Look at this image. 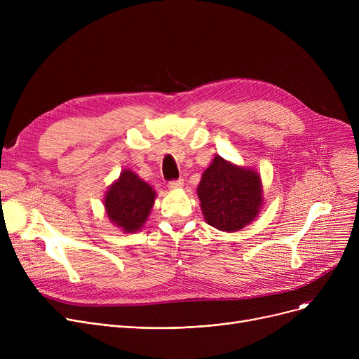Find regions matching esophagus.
I'll use <instances>...</instances> for the list:
<instances>
[{"mask_svg":"<svg viewBox=\"0 0 359 359\" xmlns=\"http://www.w3.org/2000/svg\"><path fill=\"white\" fill-rule=\"evenodd\" d=\"M182 186H183V179L173 180V182L168 183V189H170V191H177V189H180Z\"/></svg>","mask_w":359,"mask_h":359,"instance_id":"1","label":"esophagus"}]
</instances>
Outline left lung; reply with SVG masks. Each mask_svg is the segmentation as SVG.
<instances>
[{"instance_id": "left-lung-1", "label": "left lung", "mask_w": 359, "mask_h": 359, "mask_svg": "<svg viewBox=\"0 0 359 359\" xmlns=\"http://www.w3.org/2000/svg\"><path fill=\"white\" fill-rule=\"evenodd\" d=\"M205 221L211 227L236 233L257 218L263 206V186L255 168L215 156L202 173L196 189Z\"/></svg>"}]
</instances>
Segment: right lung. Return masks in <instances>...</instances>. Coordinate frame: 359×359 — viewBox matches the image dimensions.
<instances>
[{
	"mask_svg": "<svg viewBox=\"0 0 359 359\" xmlns=\"http://www.w3.org/2000/svg\"><path fill=\"white\" fill-rule=\"evenodd\" d=\"M156 196V191L147 182L129 168H123L104 194L106 215L123 233H137L147 222Z\"/></svg>",
	"mask_w": 359,
	"mask_h": 359,
	"instance_id": "obj_1",
	"label": "right lung"
}]
</instances>
